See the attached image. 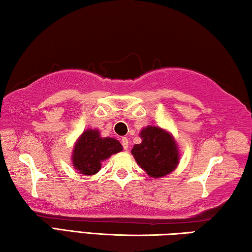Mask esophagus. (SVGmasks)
Returning a JSON list of instances; mask_svg holds the SVG:
<instances>
[{
  "instance_id": "esophagus-1",
  "label": "esophagus",
  "mask_w": 252,
  "mask_h": 252,
  "mask_svg": "<svg viewBox=\"0 0 252 252\" xmlns=\"http://www.w3.org/2000/svg\"><path fill=\"white\" fill-rule=\"evenodd\" d=\"M121 144H122V147H123V149L125 150H126L127 149V147H129V140H127V138H122V140H121Z\"/></svg>"
}]
</instances>
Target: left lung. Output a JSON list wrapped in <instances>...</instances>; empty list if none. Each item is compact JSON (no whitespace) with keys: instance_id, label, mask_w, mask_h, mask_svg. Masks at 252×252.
<instances>
[{"instance_id":"left-lung-1","label":"left lung","mask_w":252,"mask_h":252,"mask_svg":"<svg viewBox=\"0 0 252 252\" xmlns=\"http://www.w3.org/2000/svg\"><path fill=\"white\" fill-rule=\"evenodd\" d=\"M141 144L131 150L141 168L153 178H162L174 171L179 163L178 148L173 138L166 131L147 126L141 131Z\"/></svg>"}]
</instances>
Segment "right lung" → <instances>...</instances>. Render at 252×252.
Returning <instances> with one entry per match:
<instances>
[{"label": "right lung", "mask_w": 252, "mask_h": 252, "mask_svg": "<svg viewBox=\"0 0 252 252\" xmlns=\"http://www.w3.org/2000/svg\"><path fill=\"white\" fill-rule=\"evenodd\" d=\"M121 150V144L115 139L100 138L97 130H87L81 134L74 147L73 165L81 174H95L104 159Z\"/></svg>", "instance_id": "obj_1"}]
</instances>
